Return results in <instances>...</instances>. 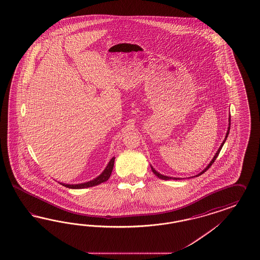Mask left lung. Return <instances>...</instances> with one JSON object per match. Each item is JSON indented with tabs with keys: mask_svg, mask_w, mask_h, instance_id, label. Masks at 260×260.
Segmentation results:
<instances>
[{
	"mask_svg": "<svg viewBox=\"0 0 260 260\" xmlns=\"http://www.w3.org/2000/svg\"><path fill=\"white\" fill-rule=\"evenodd\" d=\"M230 127H231V115L229 116V127H228V131H227V134H226V136H225V139H224V141L222 142V144H221L220 147H219V149H218V150L216 151V153H215V155L213 156V160L210 162V164L209 165L207 166L206 168H205L204 170L201 172L200 173H198L197 175H196V176H199V175H201L202 173H204L211 166L213 165V162L215 161V159L217 158V156H218V154H219V152H220L221 149H222V147H223V145H224V143L226 142V140H227V137H228L229 133H230ZM151 171H152V173H154L157 177H159L160 179H163V180H170V179H174V180H177V179H180V178H176V177H169V176H165V175H163V174H161V173H158V172H156L152 167H151ZM194 177V176H193Z\"/></svg>",
	"mask_w": 260,
	"mask_h": 260,
	"instance_id": "obj_1",
	"label": "left lung"
}]
</instances>
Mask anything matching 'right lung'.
<instances>
[{
    "label": "right lung",
    "instance_id": "obj_1",
    "mask_svg": "<svg viewBox=\"0 0 260 260\" xmlns=\"http://www.w3.org/2000/svg\"><path fill=\"white\" fill-rule=\"evenodd\" d=\"M114 159H115V157L111 158L110 162H109V164L106 167V169L104 170V172H103L98 177H96V178H94V179L91 180V181L82 183V184H75V185H73V184L70 185V184H64V183H60V184L63 185L64 187H67V188H70V189H85V188H89V187L97 186V185L101 184L103 182H106L107 180H109L110 174L112 173L113 166H114Z\"/></svg>",
    "mask_w": 260,
    "mask_h": 260
}]
</instances>
